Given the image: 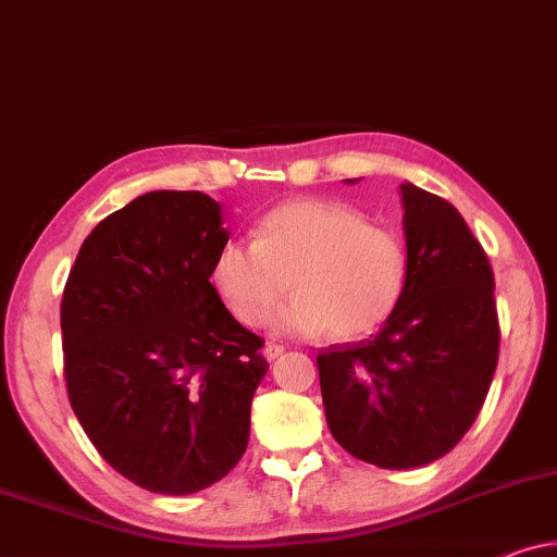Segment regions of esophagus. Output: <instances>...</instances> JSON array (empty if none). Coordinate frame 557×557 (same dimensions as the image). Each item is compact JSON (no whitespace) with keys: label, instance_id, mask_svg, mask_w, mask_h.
<instances>
[{"label":"esophagus","instance_id":"1","mask_svg":"<svg viewBox=\"0 0 557 557\" xmlns=\"http://www.w3.org/2000/svg\"><path fill=\"white\" fill-rule=\"evenodd\" d=\"M282 350H285V348L277 346V343H268V346H264L262 354H264V358H268V360H275V358H280V356H282Z\"/></svg>","mask_w":557,"mask_h":557}]
</instances>
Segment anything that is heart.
<instances>
[{
    "label": "heart",
    "mask_w": 557,
    "mask_h": 557,
    "mask_svg": "<svg viewBox=\"0 0 557 557\" xmlns=\"http://www.w3.org/2000/svg\"><path fill=\"white\" fill-rule=\"evenodd\" d=\"M406 272L404 239L391 226L343 201L295 199L257 222L255 242L226 239L209 282L247 327L260 325L293 287L297 295L268 320L272 331L358 341L394 315Z\"/></svg>",
    "instance_id": "obj_1"
}]
</instances>
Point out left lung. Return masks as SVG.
<instances>
[{
  "label": "left lung",
  "mask_w": 557,
  "mask_h": 557,
  "mask_svg": "<svg viewBox=\"0 0 557 557\" xmlns=\"http://www.w3.org/2000/svg\"><path fill=\"white\" fill-rule=\"evenodd\" d=\"M356 184V178H348ZM406 287L373 338L318 354L327 429L383 469L436 461L474 424L499 354L495 275L449 201L401 184Z\"/></svg>",
  "instance_id": "8db88e82"
}]
</instances>
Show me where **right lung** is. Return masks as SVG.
I'll return each instance as SVG.
<instances>
[{"label": "right lung", "instance_id": "1", "mask_svg": "<svg viewBox=\"0 0 557 557\" xmlns=\"http://www.w3.org/2000/svg\"><path fill=\"white\" fill-rule=\"evenodd\" d=\"M226 239L207 194L148 191L88 234L62 295L70 406L100 457L159 495L237 465L270 368L209 282Z\"/></svg>", "mask_w": 557, "mask_h": 557}]
</instances>
